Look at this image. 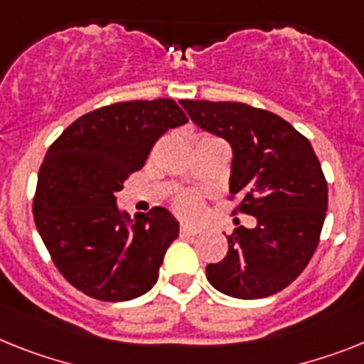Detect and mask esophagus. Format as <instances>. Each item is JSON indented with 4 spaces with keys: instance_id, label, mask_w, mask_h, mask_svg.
<instances>
[{
    "instance_id": "34e87169",
    "label": "esophagus",
    "mask_w": 364,
    "mask_h": 364,
    "mask_svg": "<svg viewBox=\"0 0 364 364\" xmlns=\"http://www.w3.org/2000/svg\"><path fill=\"white\" fill-rule=\"evenodd\" d=\"M179 231H181L183 237H192V235L200 233V229H198L196 225H191V224H183Z\"/></svg>"
}]
</instances>
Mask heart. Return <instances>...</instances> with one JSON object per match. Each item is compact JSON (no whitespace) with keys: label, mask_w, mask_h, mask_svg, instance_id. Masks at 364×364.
<instances>
[{"label":"heart","mask_w":364,"mask_h":364,"mask_svg":"<svg viewBox=\"0 0 364 364\" xmlns=\"http://www.w3.org/2000/svg\"><path fill=\"white\" fill-rule=\"evenodd\" d=\"M176 209L179 210L183 216L196 218L201 213V200L196 194H192V192H183L181 196H177Z\"/></svg>","instance_id":"obj_1"}]
</instances>
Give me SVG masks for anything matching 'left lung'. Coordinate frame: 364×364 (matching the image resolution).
<instances>
[{"instance_id": "8db88e82", "label": "left lung", "mask_w": 364, "mask_h": 364, "mask_svg": "<svg viewBox=\"0 0 364 364\" xmlns=\"http://www.w3.org/2000/svg\"><path fill=\"white\" fill-rule=\"evenodd\" d=\"M201 129L233 149L229 192L233 213L255 216L228 237V255L207 264V279L222 294L257 300L289 287L318 246L328 183L313 146L281 116L237 102L183 100Z\"/></svg>"}]
</instances>
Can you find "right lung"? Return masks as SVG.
Instances as JSON below:
<instances>
[{
  "instance_id": "1",
  "label": "right lung",
  "mask_w": 364,
  "mask_h": 364,
  "mask_svg": "<svg viewBox=\"0 0 364 364\" xmlns=\"http://www.w3.org/2000/svg\"><path fill=\"white\" fill-rule=\"evenodd\" d=\"M187 122L168 97L114 103L77 118L50 146L33 215L57 270L83 294L127 301L157 283L179 224L163 207L131 218L116 192L168 129Z\"/></svg>"
}]
</instances>
